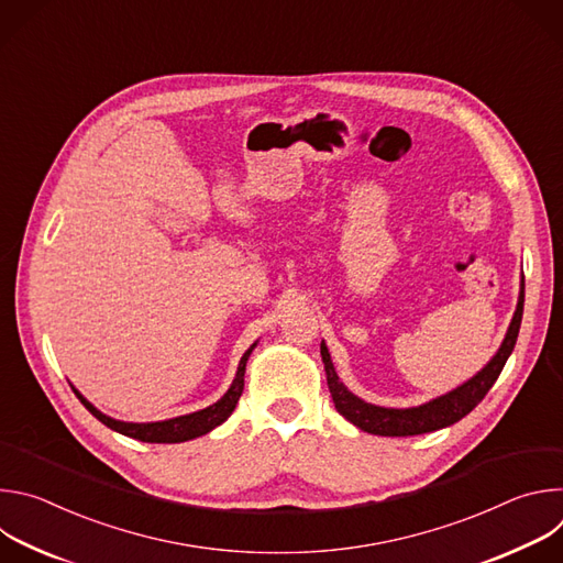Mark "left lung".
I'll list each match as a JSON object with an SVG mask.
<instances>
[{"label": "left lung", "instance_id": "obj_1", "mask_svg": "<svg viewBox=\"0 0 563 563\" xmlns=\"http://www.w3.org/2000/svg\"><path fill=\"white\" fill-rule=\"evenodd\" d=\"M521 316H523V283H521V294H519V302H517V311L512 316L510 330H508L497 356L474 378H470L454 391L439 396L426 406L410 408V410H389V408L369 406L358 396H354L341 383L325 343H320V356H323V363H325L328 387H330V394H332V400H334L339 415H343L350 423H354L363 432L378 434V437H415V434L434 432V430H441V428H448V426L461 421L465 415H470L481 404V400H484L488 389L499 378L508 356L515 350L519 328H521Z\"/></svg>", "mask_w": 563, "mask_h": 563}]
</instances>
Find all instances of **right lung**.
<instances>
[{
	"label": "right lung",
	"instance_id": "right-lung-1",
	"mask_svg": "<svg viewBox=\"0 0 563 563\" xmlns=\"http://www.w3.org/2000/svg\"><path fill=\"white\" fill-rule=\"evenodd\" d=\"M256 347V343L243 354V358H240V365H238V372H235V378L231 383V387L227 389V394L218 400V404L200 410V412H194V415H187V417H178V419H169V421H157V423H124V421H115L102 412H98L89 400L79 394L75 387V396L82 400L85 408L98 419L102 421L107 428L124 434V437H131V439H137V441H144V443H183V441H189V439H196V437H202L207 432H211L213 428H218L222 421H227V417L235 410V404L240 394H243V387H245V367H247V358L252 354V350Z\"/></svg>",
	"mask_w": 563,
	"mask_h": 563
}]
</instances>
